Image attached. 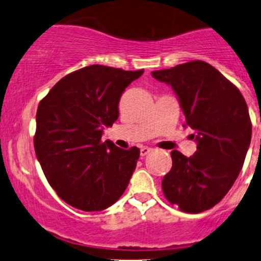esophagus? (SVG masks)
I'll use <instances>...</instances> for the list:
<instances>
[{"mask_svg": "<svg viewBox=\"0 0 261 261\" xmlns=\"http://www.w3.org/2000/svg\"><path fill=\"white\" fill-rule=\"evenodd\" d=\"M151 151H152L151 147L144 146V147H141V150H140V155H141V156H145V155H147V154H149V152H151Z\"/></svg>", "mask_w": 261, "mask_h": 261, "instance_id": "obj_1", "label": "esophagus"}]
</instances>
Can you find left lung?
<instances>
[{
  "label": "left lung",
  "mask_w": 261,
  "mask_h": 261,
  "mask_svg": "<svg viewBox=\"0 0 261 261\" xmlns=\"http://www.w3.org/2000/svg\"><path fill=\"white\" fill-rule=\"evenodd\" d=\"M151 75L175 92L197 151L170 152L173 167L162 180L163 193L187 213L212 208L235 183L251 141V121L241 92L202 60L155 70Z\"/></svg>",
  "instance_id": "left-lung-1"
}]
</instances>
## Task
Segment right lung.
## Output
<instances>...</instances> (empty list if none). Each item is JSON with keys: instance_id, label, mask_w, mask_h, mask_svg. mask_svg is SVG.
<instances>
[{"instance_id": "right-lung-1", "label": "right lung", "mask_w": 261, "mask_h": 261, "mask_svg": "<svg viewBox=\"0 0 261 261\" xmlns=\"http://www.w3.org/2000/svg\"><path fill=\"white\" fill-rule=\"evenodd\" d=\"M141 70L89 65L62 78L40 101L36 158L58 196L74 208L102 211L125 192L140 150L102 141L118 118V102Z\"/></svg>"}]
</instances>
